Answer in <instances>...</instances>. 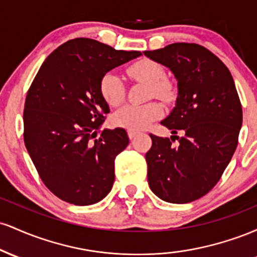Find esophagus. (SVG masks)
<instances>
[{"instance_id": "esophagus-1", "label": "esophagus", "mask_w": 257, "mask_h": 257, "mask_svg": "<svg viewBox=\"0 0 257 257\" xmlns=\"http://www.w3.org/2000/svg\"><path fill=\"white\" fill-rule=\"evenodd\" d=\"M128 137H129V139H131V140H134V139L138 137V132L128 131Z\"/></svg>"}]
</instances>
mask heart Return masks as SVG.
<instances>
[{"label":"heart","mask_w":257,"mask_h":257,"mask_svg":"<svg viewBox=\"0 0 257 257\" xmlns=\"http://www.w3.org/2000/svg\"><path fill=\"white\" fill-rule=\"evenodd\" d=\"M129 76L138 82L150 85V95L162 100H169L173 95V88L164 77L163 67L152 60L137 61L128 69ZM100 91L102 98L110 106H117L124 100L125 88L118 76L113 72L106 73L100 82ZM163 108L156 102L146 105H125L117 110L112 116V122L116 126L128 131L140 132L150 126L152 122L161 118Z\"/></svg>","instance_id":"1"}]
</instances>
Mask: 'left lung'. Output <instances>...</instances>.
Instances as JSON below:
<instances>
[{
  "mask_svg": "<svg viewBox=\"0 0 257 257\" xmlns=\"http://www.w3.org/2000/svg\"><path fill=\"white\" fill-rule=\"evenodd\" d=\"M144 54L172 71L178 82L175 106L162 120L169 138L150 134L147 181L158 198L190 203L217 184L238 145L243 113L226 65L196 43H173ZM182 131L179 138L175 134Z\"/></svg>",
  "mask_w": 257,
  "mask_h": 257,
  "instance_id": "obj_1",
  "label": "left lung"
}]
</instances>
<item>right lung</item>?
I'll use <instances>...</instances> for the list:
<instances>
[{
    "mask_svg": "<svg viewBox=\"0 0 257 257\" xmlns=\"http://www.w3.org/2000/svg\"><path fill=\"white\" fill-rule=\"evenodd\" d=\"M90 38H75L48 55L28 91L24 141L44 185L75 205L95 204L110 193L114 158L128 146L123 128L99 129L108 104L101 78L140 57Z\"/></svg>",
    "mask_w": 257,
    "mask_h": 257,
    "instance_id": "1",
    "label": "right lung"
}]
</instances>
